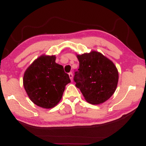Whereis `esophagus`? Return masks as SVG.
Returning a JSON list of instances; mask_svg holds the SVG:
<instances>
[{
  "label": "esophagus",
  "instance_id": "34e87169",
  "mask_svg": "<svg viewBox=\"0 0 146 146\" xmlns=\"http://www.w3.org/2000/svg\"><path fill=\"white\" fill-rule=\"evenodd\" d=\"M69 77H70V78L71 79V80H72V78H73L72 73V72H70L69 73Z\"/></svg>",
  "mask_w": 146,
  "mask_h": 146
}]
</instances>
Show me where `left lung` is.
Masks as SVG:
<instances>
[{
    "mask_svg": "<svg viewBox=\"0 0 146 146\" xmlns=\"http://www.w3.org/2000/svg\"><path fill=\"white\" fill-rule=\"evenodd\" d=\"M78 71L74 80L86 100L100 104L108 100L115 92L118 82V72L110 60L96 51L77 55Z\"/></svg>",
    "mask_w": 146,
    "mask_h": 146,
    "instance_id": "left-lung-1",
    "label": "left lung"
}]
</instances>
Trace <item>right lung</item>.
Segmentation results:
<instances>
[{
	"mask_svg": "<svg viewBox=\"0 0 146 146\" xmlns=\"http://www.w3.org/2000/svg\"><path fill=\"white\" fill-rule=\"evenodd\" d=\"M55 56L42 55L25 71L23 85L31 101L43 108H52L60 101L66 85L70 82Z\"/></svg>",
	"mask_w": 146,
	"mask_h": 146,
	"instance_id": "right-lung-1",
	"label": "right lung"
}]
</instances>
